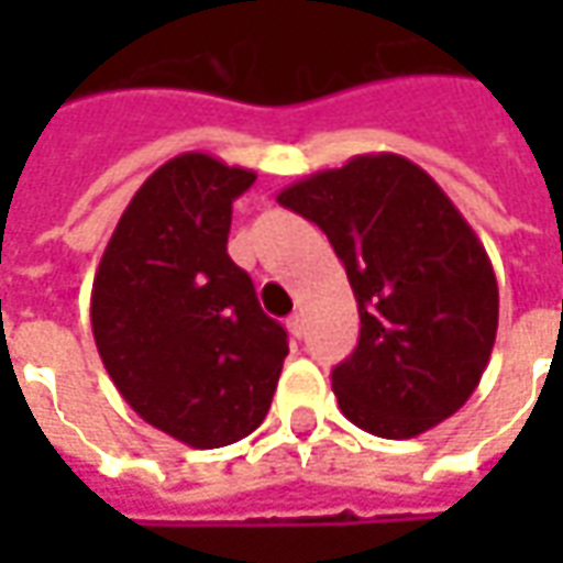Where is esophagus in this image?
Listing matches in <instances>:
<instances>
[{
  "label": "esophagus",
  "mask_w": 563,
  "mask_h": 563,
  "mask_svg": "<svg viewBox=\"0 0 563 563\" xmlns=\"http://www.w3.org/2000/svg\"><path fill=\"white\" fill-rule=\"evenodd\" d=\"M288 332H291L294 338H303V316L300 313L288 316Z\"/></svg>",
  "instance_id": "34e87169"
}]
</instances>
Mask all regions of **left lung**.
Returning a JSON list of instances; mask_svg holds the SVG:
<instances>
[{
	"instance_id": "8db88e82",
	"label": "left lung",
	"mask_w": 563,
	"mask_h": 563,
	"mask_svg": "<svg viewBox=\"0 0 563 563\" xmlns=\"http://www.w3.org/2000/svg\"><path fill=\"white\" fill-rule=\"evenodd\" d=\"M278 203L329 234L357 297L360 341L332 373L341 413L382 439L457 413L495 347L498 282L442 187L398 153H366L294 181Z\"/></svg>"
}]
</instances>
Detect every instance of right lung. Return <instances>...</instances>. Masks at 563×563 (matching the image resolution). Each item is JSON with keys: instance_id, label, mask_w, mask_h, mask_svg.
Here are the masks:
<instances>
[{"instance_id": "1", "label": "right lung", "mask_w": 563, "mask_h": 563, "mask_svg": "<svg viewBox=\"0 0 563 563\" xmlns=\"http://www.w3.org/2000/svg\"><path fill=\"white\" fill-rule=\"evenodd\" d=\"M241 165L181 153L159 165L102 250L90 322L102 366L134 413L190 448L241 442L269 413L285 329L228 256Z\"/></svg>"}]
</instances>
